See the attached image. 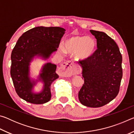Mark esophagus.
<instances>
[{
  "mask_svg": "<svg viewBox=\"0 0 134 134\" xmlns=\"http://www.w3.org/2000/svg\"><path fill=\"white\" fill-rule=\"evenodd\" d=\"M58 71L64 77L79 74L77 67L72 61H69L62 64L59 67Z\"/></svg>",
  "mask_w": 134,
  "mask_h": 134,
  "instance_id": "esophagus-1",
  "label": "esophagus"
}]
</instances>
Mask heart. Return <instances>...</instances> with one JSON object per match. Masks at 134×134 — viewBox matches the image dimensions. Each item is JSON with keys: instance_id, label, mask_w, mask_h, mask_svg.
I'll list each match as a JSON object with an SVG mask.
<instances>
[{"instance_id": "b5f03b06", "label": "heart", "mask_w": 134, "mask_h": 134, "mask_svg": "<svg viewBox=\"0 0 134 134\" xmlns=\"http://www.w3.org/2000/svg\"><path fill=\"white\" fill-rule=\"evenodd\" d=\"M97 47V42L90 36L74 35L67 38L64 41V47L60 45V53H75L76 58L86 60L93 55Z\"/></svg>"}]
</instances>
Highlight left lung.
Wrapping results in <instances>:
<instances>
[{"label":"left lung","instance_id":"1","mask_svg":"<svg viewBox=\"0 0 134 134\" xmlns=\"http://www.w3.org/2000/svg\"><path fill=\"white\" fill-rule=\"evenodd\" d=\"M97 49L90 58L80 61L84 84L79 99L84 106L99 108L114 99L122 77V57L115 41L103 32L90 30Z\"/></svg>","mask_w":134,"mask_h":134}]
</instances>
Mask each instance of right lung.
<instances>
[{"label": "right lung", "instance_id": "obj_1", "mask_svg": "<svg viewBox=\"0 0 134 134\" xmlns=\"http://www.w3.org/2000/svg\"><path fill=\"white\" fill-rule=\"evenodd\" d=\"M61 27L37 26L24 33L18 39L11 54L10 76L17 94L21 99L33 104H43L50 100L51 85L58 78L57 65L47 63L41 67L37 79L31 76V63L34 59L47 60L57 51L65 33ZM43 84L39 92L35 88Z\"/></svg>", "mask_w": 134, "mask_h": 134}]
</instances>
